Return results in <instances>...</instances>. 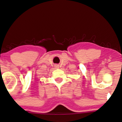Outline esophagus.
I'll return each mask as SVG.
<instances>
[{
	"mask_svg": "<svg viewBox=\"0 0 122 122\" xmlns=\"http://www.w3.org/2000/svg\"><path fill=\"white\" fill-rule=\"evenodd\" d=\"M55 68H57H57H59V65H55Z\"/></svg>",
	"mask_w": 122,
	"mask_h": 122,
	"instance_id": "34e87169",
	"label": "esophagus"
}]
</instances>
